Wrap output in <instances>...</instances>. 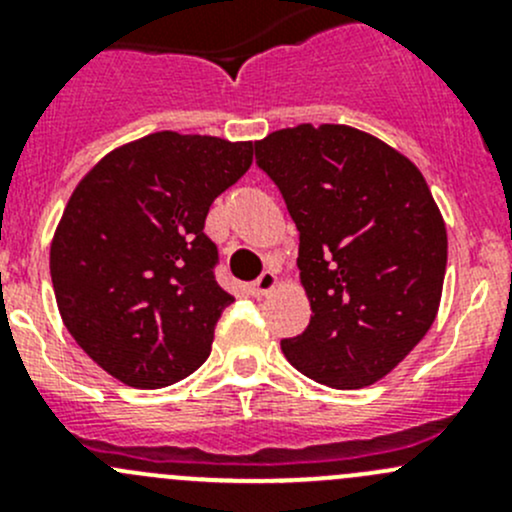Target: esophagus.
I'll return each instance as SVG.
<instances>
[{
  "mask_svg": "<svg viewBox=\"0 0 512 512\" xmlns=\"http://www.w3.org/2000/svg\"><path fill=\"white\" fill-rule=\"evenodd\" d=\"M277 287V277H275V272H262L260 277H257L255 282H252L250 285V292L255 294V297H262V294H267V292H272V289Z\"/></svg>",
  "mask_w": 512,
  "mask_h": 512,
  "instance_id": "1",
  "label": "esophagus"
}]
</instances>
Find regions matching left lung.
Masks as SVG:
<instances>
[{"label": "left lung", "mask_w": 512, "mask_h": 512, "mask_svg": "<svg viewBox=\"0 0 512 512\" xmlns=\"http://www.w3.org/2000/svg\"><path fill=\"white\" fill-rule=\"evenodd\" d=\"M299 230L307 329L287 361L332 389L389 374L426 337L441 302L448 237L409 158L349 126L282 128L255 143Z\"/></svg>", "instance_id": "left-lung-1"}]
</instances>
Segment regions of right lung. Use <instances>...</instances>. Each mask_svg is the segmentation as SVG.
<instances>
[{"mask_svg": "<svg viewBox=\"0 0 512 512\" xmlns=\"http://www.w3.org/2000/svg\"><path fill=\"white\" fill-rule=\"evenodd\" d=\"M252 143L151 133L108 153L76 185L51 242V285L81 349L133 389L193 374L235 299L215 282L218 245L203 232Z\"/></svg>", "mask_w": 512, "mask_h": 512, "instance_id": "1", "label": "right lung"}]
</instances>
